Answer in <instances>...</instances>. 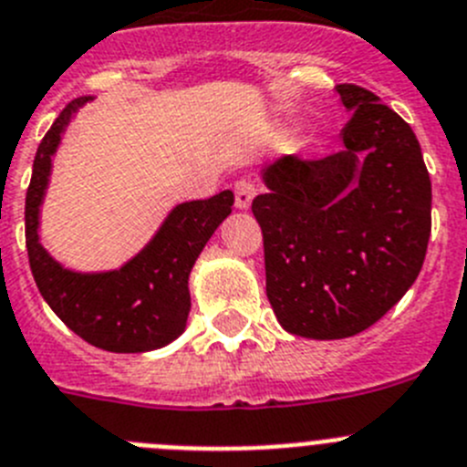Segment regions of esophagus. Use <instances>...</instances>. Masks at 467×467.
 I'll return each instance as SVG.
<instances>
[{
  "instance_id": "esophagus-1",
  "label": "esophagus",
  "mask_w": 467,
  "mask_h": 467,
  "mask_svg": "<svg viewBox=\"0 0 467 467\" xmlns=\"http://www.w3.org/2000/svg\"><path fill=\"white\" fill-rule=\"evenodd\" d=\"M260 193L258 184H254V182L248 180H242L234 184V207L239 209V212H246V209H251V202H254L255 195Z\"/></svg>"
}]
</instances>
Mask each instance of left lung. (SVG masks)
Segmentation results:
<instances>
[{"label":"left lung","mask_w":467,"mask_h":467,"mask_svg":"<svg viewBox=\"0 0 467 467\" xmlns=\"http://www.w3.org/2000/svg\"><path fill=\"white\" fill-rule=\"evenodd\" d=\"M337 94L350 115L341 151L272 161L254 200L274 316L316 341L380 320L420 276L431 234L429 170L410 126L361 87Z\"/></svg>","instance_id":"1"}]
</instances>
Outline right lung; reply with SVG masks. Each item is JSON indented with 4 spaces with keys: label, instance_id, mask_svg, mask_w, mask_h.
I'll use <instances>...</instances> for the list:
<instances>
[{
    "label": "right lung",
    "instance_id": "1",
    "mask_svg": "<svg viewBox=\"0 0 467 467\" xmlns=\"http://www.w3.org/2000/svg\"><path fill=\"white\" fill-rule=\"evenodd\" d=\"M94 96L68 103L36 150L25 200V237L38 293L64 325L108 352H150L180 338L191 311L189 276L204 244L230 216L233 191L174 204L150 242L117 269L64 267L41 244V207L68 124Z\"/></svg>",
    "mask_w": 467,
    "mask_h": 467
}]
</instances>
